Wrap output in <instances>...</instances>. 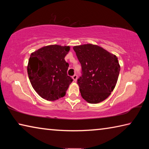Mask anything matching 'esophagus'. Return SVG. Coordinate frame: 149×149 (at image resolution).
Listing matches in <instances>:
<instances>
[{
    "mask_svg": "<svg viewBox=\"0 0 149 149\" xmlns=\"http://www.w3.org/2000/svg\"><path fill=\"white\" fill-rule=\"evenodd\" d=\"M72 78H73V79H74V81H77V75L76 74H75V75H73Z\"/></svg>",
    "mask_w": 149,
    "mask_h": 149,
    "instance_id": "1",
    "label": "esophagus"
}]
</instances>
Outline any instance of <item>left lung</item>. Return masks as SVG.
Masks as SVG:
<instances>
[{"label": "left lung", "mask_w": 149, "mask_h": 149, "mask_svg": "<svg viewBox=\"0 0 149 149\" xmlns=\"http://www.w3.org/2000/svg\"><path fill=\"white\" fill-rule=\"evenodd\" d=\"M81 65L77 79L81 95L91 104H97L109 97L116 85L120 73L118 58L97 45L73 48Z\"/></svg>", "instance_id": "left-lung-1"}]
</instances>
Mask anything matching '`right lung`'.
<instances>
[{"instance_id": "obj_1", "label": "right lung", "mask_w": 149, "mask_h": 149, "mask_svg": "<svg viewBox=\"0 0 149 149\" xmlns=\"http://www.w3.org/2000/svg\"><path fill=\"white\" fill-rule=\"evenodd\" d=\"M69 46L49 45L31 53L27 74L31 85L39 96L55 100L65 95L73 79L67 74L69 64L64 58Z\"/></svg>"}]
</instances>
